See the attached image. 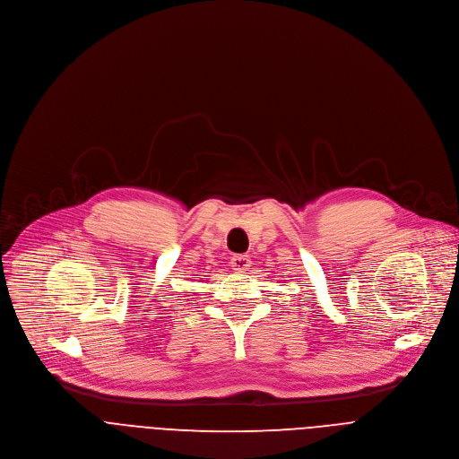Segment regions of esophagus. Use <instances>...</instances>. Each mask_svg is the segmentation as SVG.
Returning a JSON list of instances; mask_svg holds the SVG:
<instances>
[{
  "label": "esophagus",
  "instance_id": "34e87169",
  "mask_svg": "<svg viewBox=\"0 0 459 459\" xmlns=\"http://www.w3.org/2000/svg\"><path fill=\"white\" fill-rule=\"evenodd\" d=\"M230 267L236 273H246L251 267V258L247 255H236L230 258Z\"/></svg>",
  "mask_w": 459,
  "mask_h": 459
}]
</instances>
